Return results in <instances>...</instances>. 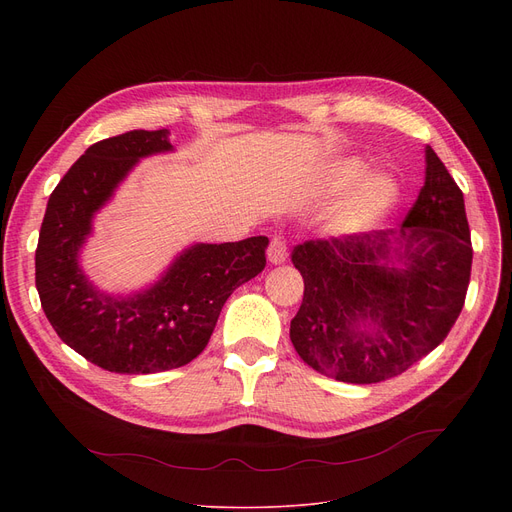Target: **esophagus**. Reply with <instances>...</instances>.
Here are the masks:
<instances>
[{"label":"esophagus","instance_id":"obj_1","mask_svg":"<svg viewBox=\"0 0 512 512\" xmlns=\"http://www.w3.org/2000/svg\"><path fill=\"white\" fill-rule=\"evenodd\" d=\"M286 257H288V251H286L284 236L274 234L270 240V247H267V259L278 265V263H284Z\"/></svg>","mask_w":512,"mask_h":512}]
</instances>
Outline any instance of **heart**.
Wrapping results in <instances>:
<instances>
[{"instance_id": "obj_1", "label": "heart", "mask_w": 512, "mask_h": 512, "mask_svg": "<svg viewBox=\"0 0 512 512\" xmlns=\"http://www.w3.org/2000/svg\"><path fill=\"white\" fill-rule=\"evenodd\" d=\"M359 164H342L334 172V184L344 186L357 178ZM396 197V184L386 174H375L363 180L355 191L334 209L330 215V230L338 234H351L371 226L392 205Z\"/></svg>"}]
</instances>
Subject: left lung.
<instances>
[{"instance_id": "left-lung-1", "label": "left lung", "mask_w": 512, "mask_h": 512, "mask_svg": "<svg viewBox=\"0 0 512 512\" xmlns=\"http://www.w3.org/2000/svg\"><path fill=\"white\" fill-rule=\"evenodd\" d=\"M471 261L463 191L425 147V184L398 232L292 249L305 292L290 340L309 367L338 382L396 378L448 336L465 305Z\"/></svg>"}]
</instances>
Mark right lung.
Masks as SVG:
<instances>
[{
  "instance_id": "1",
  "label": "right lung",
  "mask_w": 512,
  "mask_h": 512,
  "mask_svg": "<svg viewBox=\"0 0 512 512\" xmlns=\"http://www.w3.org/2000/svg\"><path fill=\"white\" fill-rule=\"evenodd\" d=\"M170 132L130 130L91 145L47 201L35 284L53 330L78 355L114 373H157L203 353L230 294L265 267V236L193 245L151 288L112 297L78 265L93 215L141 157L172 151Z\"/></svg>"
}]
</instances>
